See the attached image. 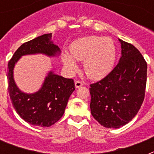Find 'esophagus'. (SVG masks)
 <instances>
[{
  "mask_svg": "<svg viewBox=\"0 0 154 154\" xmlns=\"http://www.w3.org/2000/svg\"><path fill=\"white\" fill-rule=\"evenodd\" d=\"M82 85H83V82L82 81H76L75 82V86H76V88H80Z\"/></svg>",
  "mask_w": 154,
  "mask_h": 154,
  "instance_id": "obj_1",
  "label": "esophagus"
}]
</instances>
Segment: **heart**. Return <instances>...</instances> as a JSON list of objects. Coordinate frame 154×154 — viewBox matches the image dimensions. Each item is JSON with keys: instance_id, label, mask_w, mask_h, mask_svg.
I'll return each instance as SVG.
<instances>
[{"instance_id": "heart-1", "label": "heart", "mask_w": 154, "mask_h": 154, "mask_svg": "<svg viewBox=\"0 0 154 154\" xmlns=\"http://www.w3.org/2000/svg\"><path fill=\"white\" fill-rule=\"evenodd\" d=\"M69 54L63 55V62L69 72L77 69V65L72 59L84 60L85 72L92 79L105 77L114 65L117 50L113 41L109 37L89 36L73 42Z\"/></svg>"}]
</instances>
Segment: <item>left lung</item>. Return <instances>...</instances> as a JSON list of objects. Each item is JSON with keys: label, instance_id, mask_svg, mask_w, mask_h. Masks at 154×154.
<instances>
[{"label": "left lung", "instance_id": "obj_1", "mask_svg": "<svg viewBox=\"0 0 154 154\" xmlns=\"http://www.w3.org/2000/svg\"><path fill=\"white\" fill-rule=\"evenodd\" d=\"M122 57L111 72L89 85L93 117L106 128L129 123L140 109L146 94L147 63L138 49L120 40Z\"/></svg>", "mask_w": 154, "mask_h": 154}]
</instances>
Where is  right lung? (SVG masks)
Here are the masks:
<instances>
[{"mask_svg":"<svg viewBox=\"0 0 154 154\" xmlns=\"http://www.w3.org/2000/svg\"><path fill=\"white\" fill-rule=\"evenodd\" d=\"M52 33H47L25 42L14 53L8 61V83L11 101L23 120L33 125L49 127L55 124L64 114L70 95L74 91L73 79H69L50 72L43 86L33 94L20 91L13 80V70L19 58L26 54L45 53L54 56L60 49L50 41Z\"/></svg>","mask_w":154,"mask_h":154,"instance_id":"add662e5","label":"right lung"}]
</instances>
